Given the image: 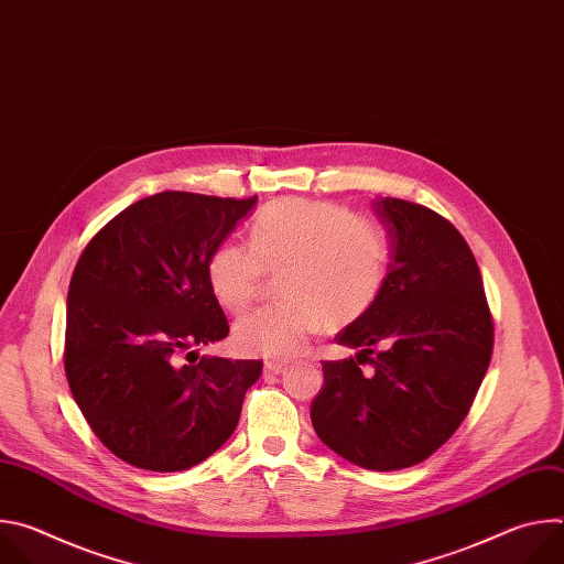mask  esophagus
I'll return each mask as SVG.
<instances>
[{
	"label": "esophagus",
	"instance_id": "obj_1",
	"mask_svg": "<svg viewBox=\"0 0 564 564\" xmlns=\"http://www.w3.org/2000/svg\"><path fill=\"white\" fill-rule=\"evenodd\" d=\"M265 372H268V375H281V372H285V366L270 361V364H265Z\"/></svg>",
	"mask_w": 564,
	"mask_h": 564
}]
</instances>
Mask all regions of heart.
Returning <instances> with one entry per match:
<instances>
[{
    "label": "heart",
    "instance_id": "obj_1",
    "mask_svg": "<svg viewBox=\"0 0 564 564\" xmlns=\"http://www.w3.org/2000/svg\"><path fill=\"white\" fill-rule=\"evenodd\" d=\"M388 243L377 225L328 200L283 198L257 216L250 243L227 240L207 261L216 301L248 312L268 274H281L285 303L240 318L234 346L243 355L290 361L324 328H346L377 301Z\"/></svg>",
    "mask_w": 564,
    "mask_h": 564
}]
</instances>
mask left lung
I'll return each instance as SVG.
<instances>
[{"label":"left lung","mask_w":564,"mask_h":564,"mask_svg":"<svg viewBox=\"0 0 564 564\" xmlns=\"http://www.w3.org/2000/svg\"><path fill=\"white\" fill-rule=\"evenodd\" d=\"M390 265L372 307L335 341L357 357L324 361L310 406L318 440L370 470L409 468L459 429L494 355L477 261L451 220L401 198L375 200ZM368 358L372 376L360 372Z\"/></svg>","instance_id":"8db88e82"}]
</instances>
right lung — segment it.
Segmentation results:
<instances>
[{
	"label": "right lung",
	"instance_id": "right-lung-1",
	"mask_svg": "<svg viewBox=\"0 0 564 564\" xmlns=\"http://www.w3.org/2000/svg\"><path fill=\"white\" fill-rule=\"evenodd\" d=\"M254 203L160 192L113 216L77 259L64 372L91 431L135 468L174 473L207 459L263 372V361L192 350L229 333L207 261ZM185 351L194 362L182 364Z\"/></svg>",
	"mask_w": 564,
	"mask_h": 564
}]
</instances>
